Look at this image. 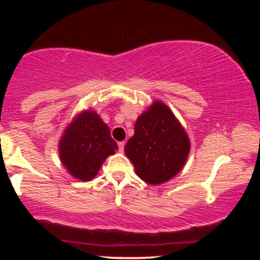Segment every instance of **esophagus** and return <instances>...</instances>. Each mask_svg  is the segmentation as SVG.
Segmentation results:
<instances>
[{
	"instance_id": "34e87169",
	"label": "esophagus",
	"mask_w": 260,
	"mask_h": 260,
	"mask_svg": "<svg viewBox=\"0 0 260 260\" xmlns=\"http://www.w3.org/2000/svg\"><path fill=\"white\" fill-rule=\"evenodd\" d=\"M123 149H124V142H118V150L121 151H123Z\"/></svg>"
}]
</instances>
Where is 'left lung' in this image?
<instances>
[{
	"mask_svg": "<svg viewBox=\"0 0 260 260\" xmlns=\"http://www.w3.org/2000/svg\"><path fill=\"white\" fill-rule=\"evenodd\" d=\"M189 149L186 131L169 106L154 101L137 118L134 136L127 142L124 153L143 181L160 184L181 171Z\"/></svg>",
	"mask_w": 260,
	"mask_h": 260,
	"instance_id": "1",
	"label": "left lung"
}]
</instances>
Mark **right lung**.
Returning a JSON list of instances; mask_svg holds the SVG:
<instances>
[{
	"mask_svg": "<svg viewBox=\"0 0 260 260\" xmlns=\"http://www.w3.org/2000/svg\"><path fill=\"white\" fill-rule=\"evenodd\" d=\"M118 147L110 129L92 110L80 112L64 129L58 144L59 159L67 171L80 181H90L104 161Z\"/></svg>",
	"mask_w": 260,
	"mask_h": 260,
	"instance_id": "right-lung-1",
	"label": "right lung"
}]
</instances>
